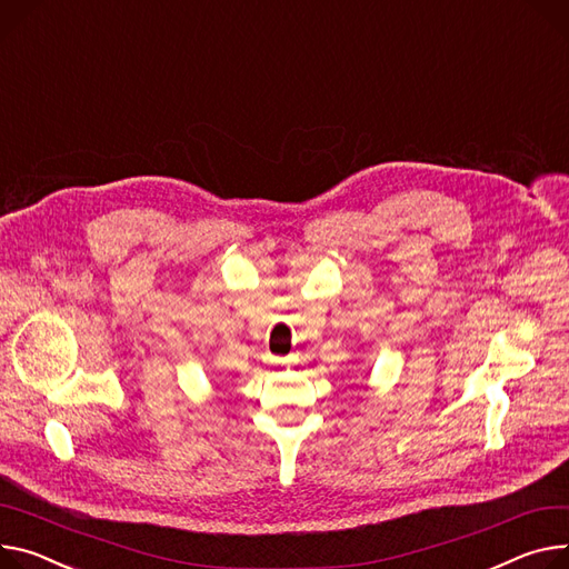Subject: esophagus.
Here are the masks:
<instances>
[{"mask_svg": "<svg viewBox=\"0 0 569 569\" xmlns=\"http://www.w3.org/2000/svg\"><path fill=\"white\" fill-rule=\"evenodd\" d=\"M271 365H276V367H287V365H291V358H271Z\"/></svg>", "mask_w": 569, "mask_h": 569, "instance_id": "1", "label": "esophagus"}]
</instances>
